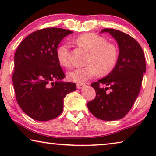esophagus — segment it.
<instances>
[{
  "instance_id": "esophagus-1",
  "label": "esophagus",
  "mask_w": 156,
  "mask_h": 156,
  "mask_svg": "<svg viewBox=\"0 0 156 156\" xmlns=\"http://www.w3.org/2000/svg\"><path fill=\"white\" fill-rule=\"evenodd\" d=\"M76 87H77V88L78 89H81L84 87V84H76Z\"/></svg>"
}]
</instances>
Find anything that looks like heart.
Segmentation results:
<instances>
[{"instance_id":"heart-1","label":"heart","mask_w":156,"mask_h":156,"mask_svg":"<svg viewBox=\"0 0 156 156\" xmlns=\"http://www.w3.org/2000/svg\"><path fill=\"white\" fill-rule=\"evenodd\" d=\"M73 42L90 51L88 62L85 67L73 69L67 73V78L76 83L82 84L102 73H109L115 67L118 59V51L112 43H107L104 37L96 34H84L74 38ZM56 56L60 65L69 67L71 65L69 44L64 43L58 47Z\"/></svg>"}]
</instances>
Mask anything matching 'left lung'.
<instances>
[{
  "mask_svg": "<svg viewBox=\"0 0 156 156\" xmlns=\"http://www.w3.org/2000/svg\"><path fill=\"white\" fill-rule=\"evenodd\" d=\"M107 32L117 42L119 54L115 67L105 78L91 84L96 91L94 100L87 107L98 119L113 121L126 115L140 90L146 63L141 46L128 34L114 29H104L100 33ZM107 86L100 88L99 83ZM110 88L111 92L106 91Z\"/></svg>",
  "mask_w": 156,
  "mask_h": 156,
  "instance_id": "8db88e82",
  "label": "left lung"
}]
</instances>
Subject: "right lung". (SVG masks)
<instances>
[{"label":"right lung","instance_id":"right-lung-1","mask_svg":"<svg viewBox=\"0 0 156 156\" xmlns=\"http://www.w3.org/2000/svg\"><path fill=\"white\" fill-rule=\"evenodd\" d=\"M72 33L56 27L34 31L15 53L12 80L16 98L23 112L34 120L58 117L66 95L76 90L75 83L62 80L65 75L56 56L60 41Z\"/></svg>","mask_w":156,"mask_h":156}]
</instances>
